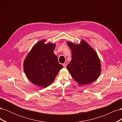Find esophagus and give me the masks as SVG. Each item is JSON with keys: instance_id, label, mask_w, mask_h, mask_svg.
<instances>
[{"instance_id": "34e87169", "label": "esophagus", "mask_w": 122, "mask_h": 122, "mask_svg": "<svg viewBox=\"0 0 122 122\" xmlns=\"http://www.w3.org/2000/svg\"><path fill=\"white\" fill-rule=\"evenodd\" d=\"M68 65V62H67V61H65L64 63L63 64V66H64V67H65V68H66V66H67V65Z\"/></svg>"}]
</instances>
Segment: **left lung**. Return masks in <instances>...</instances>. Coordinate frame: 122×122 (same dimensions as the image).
Masks as SVG:
<instances>
[{
    "label": "left lung",
    "mask_w": 122,
    "mask_h": 122,
    "mask_svg": "<svg viewBox=\"0 0 122 122\" xmlns=\"http://www.w3.org/2000/svg\"><path fill=\"white\" fill-rule=\"evenodd\" d=\"M72 51V60L67 69L72 78L80 86L91 83L100 75V60L95 50L83 40L75 44L67 41Z\"/></svg>",
    "instance_id": "1"
}]
</instances>
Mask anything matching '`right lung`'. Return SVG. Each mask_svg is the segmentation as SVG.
Listing matches in <instances>:
<instances>
[{"instance_id": "1", "label": "right lung", "mask_w": 122, "mask_h": 122, "mask_svg": "<svg viewBox=\"0 0 122 122\" xmlns=\"http://www.w3.org/2000/svg\"><path fill=\"white\" fill-rule=\"evenodd\" d=\"M42 40L32 47L26 56L23 69L28 79L33 84L46 87L52 83L63 66L58 62L53 51L56 44H45Z\"/></svg>"}]
</instances>
